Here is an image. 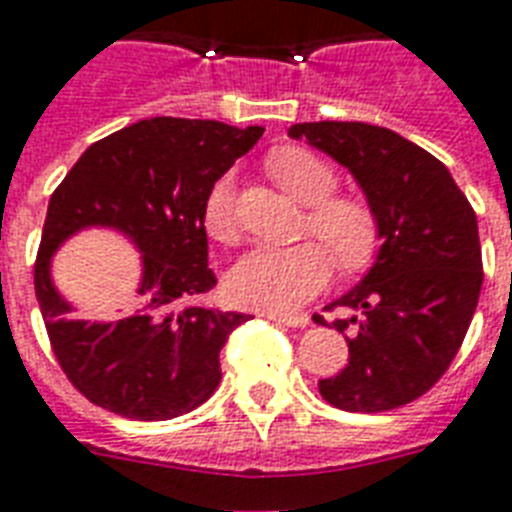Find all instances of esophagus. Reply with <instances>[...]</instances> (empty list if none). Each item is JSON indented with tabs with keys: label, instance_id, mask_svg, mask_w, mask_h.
Masks as SVG:
<instances>
[{
	"label": "esophagus",
	"instance_id": "esophagus-1",
	"mask_svg": "<svg viewBox=\"0 0 512 512\" xmlns=\"http://www.w3.org/2000/svg\"><path fill=\"white\" fill-rule=\"evenodd\" d=\"M269 320H275L277 325L285 327H306L309 325V317L306 314H296V317H285V314H267Z\"/></svg>",
	"mask_w": 512,
	"mask_h": 512
}]
</instances>
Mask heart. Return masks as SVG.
Instances as JSON below:
<instances>
[{"instance_id":"b5f03b06","label":"heart","mask_w":512,"mask_h":512,"mask_svg":"<svg viewBox=\"0 0 512 512\" xmlns=\"http://www.w3.org/2000/svg\"><path fill=\"white\" fill-rule=\"evenodd\" d=\"M269 174L282 190L309 206L304 235L322 237L288 248L261 245L243 253L227 272L232 304L269 314H293L309 304L333 275V259L343 272L365 269L380 245L378 211L359 195H335L338 171L306 147H280L269 155ZM203 230L216 243H235V177L224 174L203 203Z\"/></svg>"}]
</instances>
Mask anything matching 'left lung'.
Wrapping results in <instances>:
<instances>
[{
	"label": "left lung",
	"mask_w": 512,
	"mask_h": 512,
	"mask_svg": "<svg viewBox=\"0 0 512 512\" xmlns=\"http://www.w3.org/2000/svg\"><path fill=\"white\" fill-rule=\"evenodd\" d=\"M290 137L320 147L357 177L378 211V261L327 309L349 333V365L320 380L322 399L346 412L415 402L463 346L484 282L476 211L447 166L391 129L359 121L293 124ZM314 322L327 325L325 317Z\"/></svg>",
	"instance_id": "left-lung-1"
}]
</instances>
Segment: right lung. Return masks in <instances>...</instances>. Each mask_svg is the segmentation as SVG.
I'll return each instance as SVG.
<instances>
[{
    "label": "right lung",
    "mask_w": 512,
    "mask_h": 512,
    "mask_svg": "<svg viewBox=\"0 0 512 512\" xmlns=\"http://www.w3.org/2000/svg\"><path fill=\"white\" fill-rule=\"evenodd\" d=\"M261 126L150 118L84 150L52 192L34 264L49 346L73 388L132 420L195 410L222 380L219 351L248 314L200 304L216 285L208 267L203 203L214 182L251 150ZM116 226L143 251L141 298L116 323L70 320L48 280V259L73 231Z\"/></svg>",
    "instance_id": "right-lung-1"
}]
</instances>
